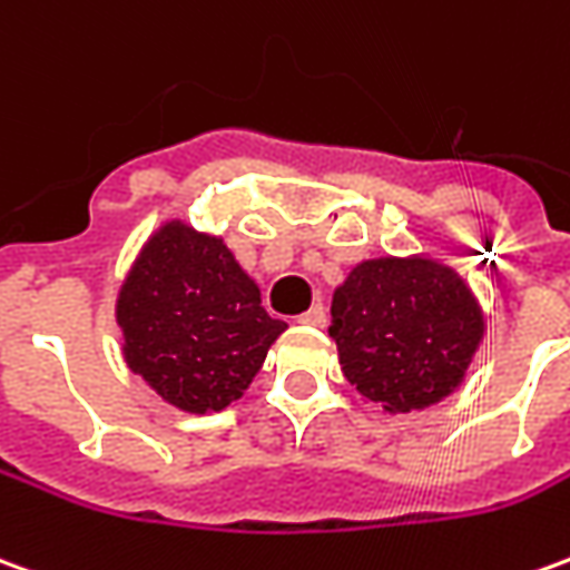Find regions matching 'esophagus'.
Wrapping results in <instances>:
<instances>
[{"label": "esophagus", "mask_w": 570, "mask_h": 570, "mask_svg": "<svg viewBox=\"0 0 570 570\" xmlns=\"http://www.w3.org/2000/svg\"><path fill=\"white\" fill-rule=\"evenodd\" d=\"M298 324L305 326H326V308L324 305H312L305 314H298Z\"/></svg>", "instance_id": "esophagus-1"}]
</instances>
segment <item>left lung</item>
Here are the masks:
<instances>
[{"instance_id":"8db88e82","label":"left lung","mask_w":570,"mask_h":570,"mask_svg":"<svg viewBox=\"0 0 570 570\" xmlns=\"http://www.w3.org/2000/svg\"><path fill=\"white\" fill-rule=\"evenodd\" d=\"M330 314L345 380L389 413L451 395L484 336L463 277L425 256L361 262L333 293Z\"/></svg>"}]
</instances>
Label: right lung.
I'll return each instance as SVG.
<instances>
[{"label": "right lung", "instance_id": "add662e5", "mask_svg": "<svg viewBox=\"0 0 570 570\" xmlns=\"http://www.w3.org/2000/svg\"><path fill=\"white\" fill-rule=\"evenodd\" d=\"M122 354L173 407L216 413L244 395L286 330L222 237L166 222L117 298Z\"/></svg>", "mask_w": 570, "mask_h": 570}]
</instances>
